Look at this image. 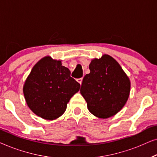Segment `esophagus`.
Instances as JSON below:
<instances>
[{"instance_id": "esophagus-1", "label": "esophagus", "mask_w": 157, "mask_h": 157, "mask_svg": "<svg viewBox=\"0 0 157 157\" xmlns=\"http://www.w3.org/2000/svg\"><path fill=\"white\" fill-rule=\"evenodd\" d=\"M82 81H83V78H80L77 79V81H78V82L80 83V84H81V83H82Z\"/></svg>"}]
</instances>
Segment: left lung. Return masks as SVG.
<instances>
[{
    "label": "left lung",
    "instance_id": "1",
    "mask_svg": "<svg viewBox=\"0 0 157 157\" xmlns=\"http://www.w3.org/2000/svg\"><path fill=\"white\" fill-rule=\"evenodd\" d=\"M89 69L80 90L88 109L101 119L113 117L127 101L131 88L129 78L119 63L107 54L92 59Z\"/></svg>",
    "mask_w": 157,
    "mask_h": 157
}]
</instances>
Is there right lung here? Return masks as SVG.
Returning a JSON list of instances; mask_svg holds the SVG:
<instances>
[{
	"mask_svg": "<svg viewBox=\"0 0 157 157\" xmlns=\"http://www.w3.org/2000/svg\"><path fill=\"white\" fill-rule=\"evenodd\" d=\"M80 89L61 60L49 56L42 58L32 68L23 85L28 106L42 119L55 120L65 112L67 104Z\"/></svg>",
	"mask_w": 157,
	"mask_h": 157,
	"instance_id": "obj_1",
	"label": "right lung"
}]
</instances>
